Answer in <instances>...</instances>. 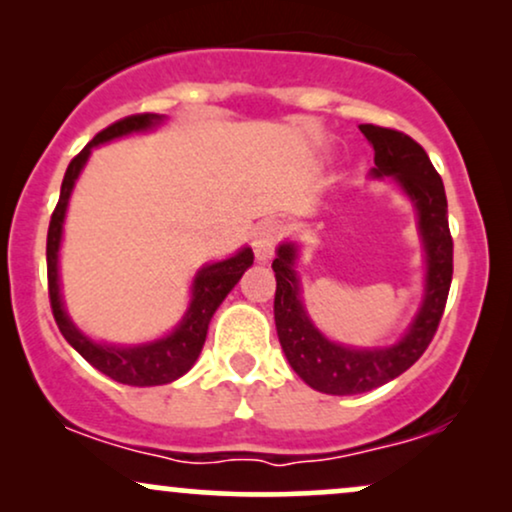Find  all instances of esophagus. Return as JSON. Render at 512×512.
<instances>
[{
  "label": "esophagus",
  "mask_w": 512,
  "mask_h": 512,
  "mask_svg": "<svg viewBox=\"0 0 512 512\" xmlns=\"http://www.w3.org/2000/svg\"><path fill=\"white\" fill-rule=\"evenodd\" d=\"M281 238V226L276 221H262L260 226L255 228L252 233V250H255V257L260 262H267L272 257V252L276 248Z\"/></svg>",
  "instance_id": "obj_1"
}]
</instances>
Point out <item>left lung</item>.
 Wrapping results in <instances>:
<instances>
[{
	"label": "left lung",
	"mask_w": 512,
	"mask_h": 512,
	"mask_svg": "<svg viewBox=\"0 0 512 512\" xmlns=\"http://www.w3.org/2000/svg\"><path fill=\"white\" fill-rule=\"evenodd\" d=\"M361 132L373 144V175H392L411 202L419 209V228L426 245L428 279L419 315L411 322L402 342L385 349H349L322 337L305 315L298 298L296 245L286 243L272 262L276 274L274 322L281 349L291 368L313 390L325 395H358L390 383L414 366L436 337V330L448 303L452 281V236L448 226V199L438 170L424 146L416 144L399 129L361 125Z\"/></svg>",
	"instance_id": "left-lung-1"
}]
</instances>
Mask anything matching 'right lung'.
Returning a JSON list of instances; mask_svg holds the SVG:
<instances>
[{"mask_svg": "<svg viewBox=\"0 0 512 512\" xmlns=\"http://www.w3.org/2000/svg\"><path fill=\"white\" fill-rule=\"evenodd\" d=\"M156 122H161V115L139 113L122 117V120L113 122L110 127L101 129V132H98L67 166V173H64L62 180L60 202H57L55 211H52L48 228V293L52 315H55V322L57 327H60L62 337L67 339V342L72 344L93 368H98L101 373L108 375V378L117 380V383L134 387L173 383V380H178L180 375H185L187 370L195 366L199 351H202L204 346V339H207L211 315L216 313V308H219L223 298L228 296V291L238 284L240 276H243L245 269L252 264V250L243 248L238 255H233L231 260H223L204 267L202 272L197 274L195 284H192V303L190 310L182 317L180 327L173 334H168V337L158 339V342L142 346H103L93 344L91 339L84 337V334L72 325V320H69L62 308L60 279H57V250H60L64 211H67V202L69 195H72L74 182L79 178L81 168H84L93 146L110 142V139L122 137V134L142 132V129L154 127Z\"/></svg>", "mask_w": 512, "mask_h": 512, "instance_id": "1", "label": "right lung"}]
</instances>
